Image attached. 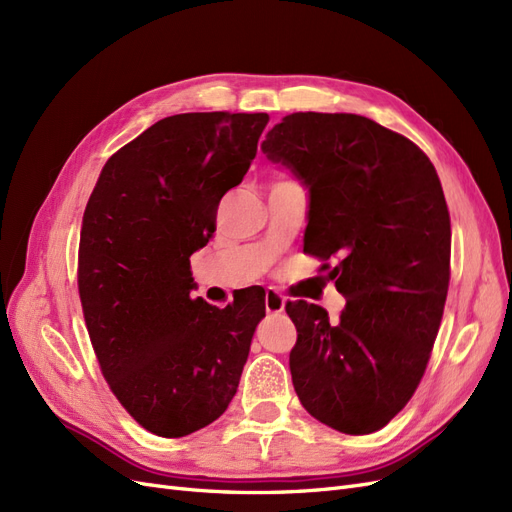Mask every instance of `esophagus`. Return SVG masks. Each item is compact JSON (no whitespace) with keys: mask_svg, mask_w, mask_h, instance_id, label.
I'll list each match as a JSON object with an SVG mask.
<instances>
[{"mask_svg":"<svg viewBox=\"0 0 512 512\" xmlns=\"http://www.w3.org/2000/svg\"><path fill=\"white\" fill-rule=\"evenodd\" d=\"M266 310L270 312V315H278V312L285 310V300L272 289L266 291Z\"/></svg>","mask_w":512,"mask_h":512,"instance_id":"34e87169","label":"esophagus"}]
</instances>
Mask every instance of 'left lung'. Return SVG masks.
<instances>
[{
    "label": "left lung",
    "mask_w": 512,
    "mask_h": 512,
    "mask_svg": "<svg viewBox=\"0 0 512 512\" xmlns=\"http://www.w3.org/2000/svg\"><path fill=\"white\" fill-rule=\"evenodd\" d=\"M261 151L308 189L304 253L336 259L329 278L346 298L336 325L317 304L287 302L295 393L334 430L372 434L415 393L447 302L440 178L417 144L346 112H293Z\"/></svg>",
    "instance_id": "left-lung-1"
}]
</instances>
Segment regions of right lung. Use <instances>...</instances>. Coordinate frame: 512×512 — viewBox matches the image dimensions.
I'll list each match as a JSON object with an SVG mask.
<instances>
[{
  "label": "right lung",
  "instance_id": "right-lung-1",
  "mask_svg": "<svg viewBox=\"0 0 512 512\" xmlns=\"http://www.w3.org/2000/svg\"><path fill=\"white\" fill-rule=\"evenodd\" d=\"M266 112H187L119 148L97 178L80 229L78 293L102 374L144 430L180 438L219 419L236 395L266 291L217 308L189 257L217 229L221 197L257 155Z\"/></svg>",
  "mask_w": 512,
  "mask_h": 512
}]
</instances>
